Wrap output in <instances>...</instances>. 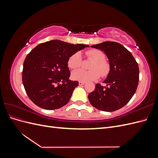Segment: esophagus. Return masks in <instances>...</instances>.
<instances>
[{
	"label": "esophagus",
	"mask_w": 158,
	"mask_h": 158,
	"mask_svg": "<svg viewBox=\"0 0 158 158\" xmlns=\"http://www.w3.org/2000/svg\"><path fill=\"white\" fill-rule=\"evenodd\" d=\"M79 83V85H84V84H85V82H82V81H80V82H78Z\"/></svg>",
	"instance_id": "34e87169"
}]
</instances>
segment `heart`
<instances>
[{
	"mask_svg": "<svg viewBox=\"0 0 158 158\" xmlns=\"http://www.w3.org/2000/svg\"><path fill=\"white\" fill-rule=\"evenodd\" d=\"M85 55L88 59L93 60L89 66L91 70L79 69L76 70L72 74V78L82 82H88L98 79L100 75L102 77L107 76L110 71V65L108 62L104 59L106 56L102 51L98 49H90L85 52ZM67 64L71 69L80 68L82 65V56L80 52H74L70 56Z\"/></svg>",
	"mask_w": 158,
	"mask_h": 158,
	"instance_id": "heart-1",
	"label": "heart"
}]
</instances>
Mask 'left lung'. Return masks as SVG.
<instances>
[{
  "label": "left lung",
  "instance_id": "1",
  "mask_svg": "<svg viewBox=\"0 0 158 158\" xmlns=\"http://www.w3.org/2000/svg\"><path fill=\"white\" fill-rule=\"evenodd\" d=\"M103 51L109 59L110 71L103 83L95 85L88 95L90 103L103 111H114L130 101L136 92L139 80L137 62L125 47L117 42L105 41L91 46Z\"/></svg>",
  "mask_w": 158,
  "mask_h": 158
}]
</instances>
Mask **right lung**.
<instances>
[{"label": "right lung", "mask_w": 158, "mask_h": 158, "mask_svg": "<svg viewBox=\"0 0 158 158\" xmlns=\"http://www.w3.org/2000/svg\"><path fill=\"white\" fill-rule=\"evenodd\" d=\"M89 45L59 40L42 43L27 54L23 65L22 82L27 96L41 108L53 110L69 102L78 82L69 79L68 59Z\"/></svg>", "instance_id": "right-lung-1"}]
</instances>
